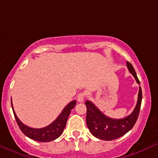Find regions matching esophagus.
<instances>
[{
  "label": "esophagus",
  "instance_id": "obj_1",
  "mask_svg": "<svg viewBox=\"0 0 158 158\" xmlns=\"http://www.w3.org/2000/svg\"><path fill=\"white\" fill-rule=\"evenodd\" d=\"M85 93H84V92H81V93L79 94V95H78L77 101L79 102H83L85 99Z\"/></svg>",
  "mask_w": 158,
  "mask_h": 158
}]
</instances>
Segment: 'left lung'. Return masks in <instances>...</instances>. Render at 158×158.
Masks as SVG:
<instances>
[{
	"label": "left lung",
	"mask_w": 158,
	"mask_h": 158,
	"mask_svg": "<svg viewBox=\"0 0 158 158\" xmlns=\"http://www.w3.org/2000/svg\"><path fill=\"white\" fill-rule=\"evenodd\" d=\"M126 65L137 84L139 85V81L132 64L127 61ZM141 102L142 90L139 86L137 105L132 113L124 118L113 119L105 115L93 102L88 100L86 101V123L88 129L94 137L102 140H112L122 137L129 131L137 122L140 110Z\"/></svg>",
	"instance_id": "obj_1"
}]
</instances>
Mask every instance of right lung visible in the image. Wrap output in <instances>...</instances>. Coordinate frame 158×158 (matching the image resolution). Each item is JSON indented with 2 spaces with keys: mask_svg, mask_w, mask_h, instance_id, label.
Returning <instances> with one entry per match:
<instances>
[{
  "mask_svg": "<svg viewBox=\"0 0 158 158\" xmlns=\"http://www.w3.org/2000/svg\"><path fill=\"white\" fill-rule=\"evenodd\" d=\"M12 104V110H13L14 116L16 119L18 125H19L21 131L24 134L29 138L33 139V140L39 141V142H50L54 140L59 137H60L63 131H64L65 126H66L67 121H68V117L70 115V111L75 107L77 104V101L73 100L68 106L64 107L61 113L59 114V117L55 120L48 126L41 128H33L24 125L20 119L18 118L15 110H14L13 106Z\"/></svg>",
  "mask_w": 158,
  "mask_h": 158,
  "instance_id": "obj_1",
  "label": "right lung"
}]
</instances>
